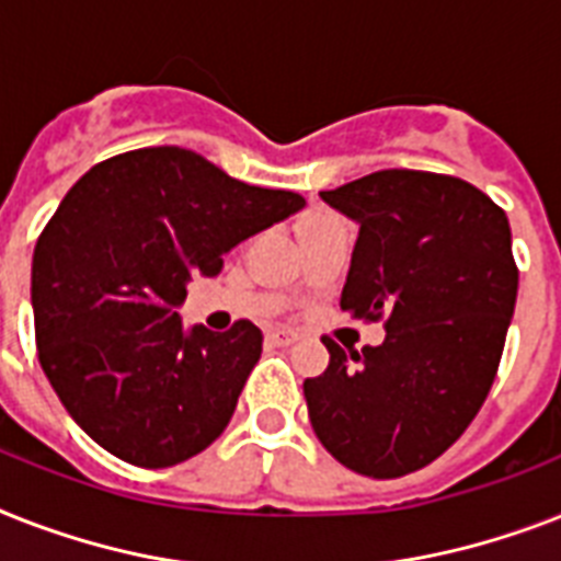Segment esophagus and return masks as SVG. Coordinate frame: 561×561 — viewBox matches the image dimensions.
Returning a JSON list of instances; mask_svg holds the SVG:
<instances>
[{"label":"esophagus","instance_id":"obj_1","mask_svg":"<svg viewBox=\"0 0 561 561\" xmlns=\"http://www.w3.org/2000/svg\"><path fill=\"white\" fill-rule=\"evenodd\" d=\"M271 340L276 345H294L296 340H299V334H294V331H285V328H276V331H271Z\"/></svg>","mask_w":561,"mask_h":561}]
</instances>
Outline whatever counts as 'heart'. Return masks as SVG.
Segmentation results:
<instances>
[{"mask_svg":"<svg viewBox=\"0 0 561 561\" xmlns=\"http://www.w3.org/2000/svg\"><path fill=\"white\" fill-rule=\"evenodd\" d=\"M311 221H317V218H305V221H302V225H299V227H305V225H311Z\"/></svg>","mask_w":561,"mask_h":561,"instance_id":"obj_1","label":"heart"}]
</instances>
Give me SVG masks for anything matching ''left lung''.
<instances>
[{"label": "left lung", "mask_w": 561, "mask_h": 561, "mask_svg": "<svg viewBox=\"0 0 561 561\" xmlns=\"http://www.w3.org/2000/svg\"><path fill=\"white\" fill-rule=\"evenodd\" d=\"M357 221L340 296L386 340L331 354L302 383L308 417L348 470L400 478L444 455L493 386L518 294L504 209L461 178L380 170L320 193Z\"/></svg>", "instance_id": "obj_1"}]
</instances>
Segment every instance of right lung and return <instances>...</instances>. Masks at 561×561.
<instances>
[{"label":"right lung","instance_id":"obj_1","mask_svg":"<svg viewBox=\"0 0 561 561\" xmlns=\"http://www.w3.org/2000/svg\"><path fill=\"white\" fill-rule=\"evenodd\" d=\"M302 207L181 147L115 154L68 190L34 248L31 305L39 366L91 440L161 470L225 432L262 331L184 328L178 308L193 276Z\"/></svg>","mask_w":561,"mask_h":561}]
</instances>
